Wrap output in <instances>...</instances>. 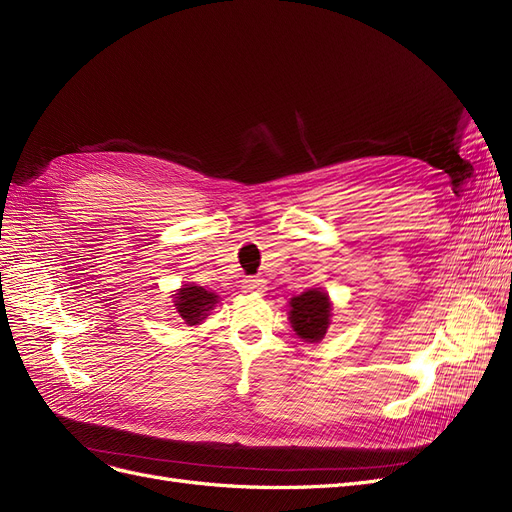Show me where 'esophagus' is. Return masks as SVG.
Wrapping results in <instances>:
<instances>
[{"instance_id": "esophagus-1", "label": "esophagus", "mask_w": 512, "mask_h": 512, "mask_svg": "<svg viewBox=\"0 0 512 512\" xmlns=\"http://www.w3.org/2000/svg\"><path fill=\"white\" fill-rule=\"evenodd\" d=\"M241 288H243V292L258 294V292H265L267 290V282L262 280V277H245Z\"/></svg>"}]
</instances>
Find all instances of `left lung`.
I'll return each instance as SVG.
<instances>
[{"mask_svg": "<svg viewBox=\"0 0 512 512\" xmlns=\"http://www.w3.org/2000/svg\"><path fill=\"white\" fill-rule=\"evenodd\" d=\"M288 320L303 342L316 344L331 324V301L322 288L305 290L290 299Z\"/></svg>", "mask_w": 512, "mask_h": 512, "instance_id": "1", "label": "left lung"}]
</instances>
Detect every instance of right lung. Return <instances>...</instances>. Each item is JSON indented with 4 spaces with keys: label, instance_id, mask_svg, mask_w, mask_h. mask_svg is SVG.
Returning <instances> with one entry per match:
<instances>
[{
    "label": "right lung",
    "instance_id": "1",
    "mask_svg": "<svg viewBox=\"0 0 512 512\" xmlns=\"http://www.w3.org/2000/svg\"><path fill=\"white\" fill-rule=\"evenodd\" d=\"M173 299L177 314L185 320L188 327H194V324H200L209 316L215 303H218V294L205 290L203 286L185 284L177 290V294H173Z\"/></svg>",
    "mask_w": 512,
    "mask_h": 512
}]
</instances>
